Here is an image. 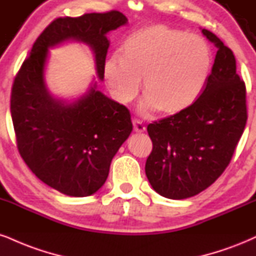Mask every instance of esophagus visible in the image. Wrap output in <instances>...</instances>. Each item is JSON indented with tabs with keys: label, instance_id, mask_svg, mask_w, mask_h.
Instances as JSON below:
<instances>
[{
	"label": "esophagus",
	"instance_id": "esophagus-1",
	"mask_svg": "<svg viewBox=\"0 0 256 256\" xmlns=\"http://www.w3.org/2000/svg\"><path fill=\"white\" fill-rule=\"evenodd\" d=\"M134 130L136 132H144L146 131V126H144L143 124H142V122H140L138 119H134Z\"/></svg>",
	"mask_w": 256,
	"mask_h": 256
}]
</instances>
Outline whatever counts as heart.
<instances>
[{
	"label": "heart",
	"instance_id": "b5f03b06",
	"mask_svg": "<svg viewBox=\"0 0 256 256\" xmlns=\"http://www.w3.org/2000/svg\"><path fill=\"white\" fill-rule=\"evenodd\" d=\"M122 57L104 63V78L120 104H131L143 78V113L175 114L190 107L204 89L211 68L205 39L166 24L134 30L122 44Z\"/></svg>",
	"mask_w": 256,
	"mask_h": 256
}]
</instances>
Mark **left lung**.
I'll use <instances>...</instances> for the list:
<instances>
[{
    "instance_id": "left-lung-1",
    "label": "left lung",
    "mask_w": 256,
    "mask_h": 256,
    "mask_svg": "<svg viewBox=\"0 0 256 256\" xmlns=\"http://www.w3.org/2000/svg\"><path fill=\"white\" fill-rule=\"evenodd\" d=\"M217 48L202 93L176 114L148 125L152 152L146 174L169 199H186L211 186L226 170L247 122L246 84L232 51L216 34L202 30Z\"/></svg>"
}]
</instances>
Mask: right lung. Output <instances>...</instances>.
Returning <instances> with one entry per match:
<instances>
[{
  "label": "right lung",
  "instance_id": "1",
  "mask_svg": "<svg viewBox=\"0 0 256 256\" xmlns=\"http://www.w3.org/2000/svg\"><path fill=\"white\" fill-rule=\"evenodd\" d=\"M126 24L118 10L58 18L36 40L14 80L10 113L21 158L36 178L63 194L88 196L102 187L132 122L130 110L98 90L96 82L74 102L52 96L44 80L48 48L66 40L90 46L102 81L106 34Z\"/></svg>",
  "mask_w": 256,
  "mask_h": 256
}]
</instances>
